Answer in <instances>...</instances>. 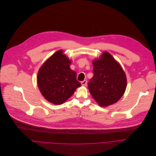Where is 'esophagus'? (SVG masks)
Wrapping results in <instances>:
<instances>
[{"instance_id":"obj_1","label":"esophagus","mask_w":156,"mask_h":156,"mask_svg":"<svg viewBox=\"0 0 156 156\" xmlns=\"http://www.w3.org/2000/svg\"><path fill=\"white\" fill-rule=\"evenodd\" d=\"M87 80H84L82 82H81V84H82V86L87 85Z\"/></svg>"}]
</instances>
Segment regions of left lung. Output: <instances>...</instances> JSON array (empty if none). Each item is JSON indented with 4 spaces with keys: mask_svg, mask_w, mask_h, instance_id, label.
Returning a JSON list of instances; mask_svg holds the SVG:
<instances>
[{
    "mask_svg": "<svg viewBox=\"0 0 156 156\" xmlns=\"http://www.w3.org/2000/svg\"><path fill=\"white\" fill-rule=\"evenodd\" d=\"M93 76L88 83L91 96L101 106L115 103L127 87L126 76L122 67L107 51L93 61Z\"/></svg>",
    "mask_w": 156,
    "mask_h": 156,
    "instance_id": "left-lung-1",
    "label": "left lung"
}]
</instances>
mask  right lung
I'll return each mask as SVG.
<instances>
[{
    "label": "right lung",
    "instance_id": "add662e5",
    "mask_svg": "<svg viewBox=\"0 0 156 156\" xmlns=\"http://www.w3.org/2000/svg\"><path fill=\"white\" fill-rule=\"evenodd\" d=\"M63 53V50L55 52L37 74V84L42 95L55 105L65 103L81 86L77 80L76 73L70 68L71 61Z\"/></svg>",
    "mask_w": 156,
    "mask_h": 156
}]
</instances>
